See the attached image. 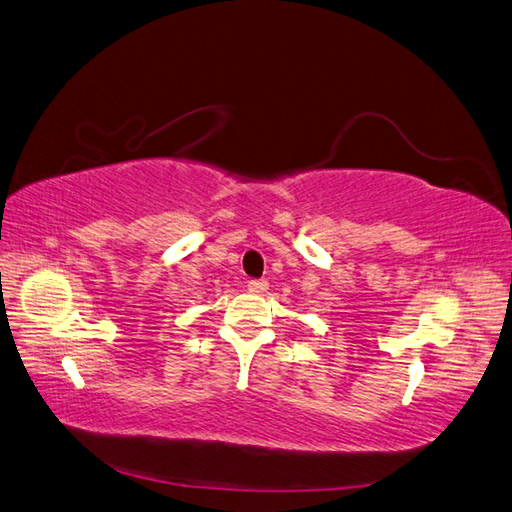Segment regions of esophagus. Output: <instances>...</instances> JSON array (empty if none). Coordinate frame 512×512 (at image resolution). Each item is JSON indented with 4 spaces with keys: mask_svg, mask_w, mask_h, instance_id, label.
<instances>
[{
    "mask_svg": "<svg viewBox=\"0 0 512 512\" xmlns=\"http://www.w3.org/2000/svg\"><path fill=\"white\" fill-rule=\"evenodd\" d=\"M246 287H248V291H253V294H261V291L268 289V281L266 279H251Z\"/></svg>",
    "mask_w": 512,
    "mask_h": 512,
    "instance_id": "34e87169",
    "label": "esophagus"
}]
</instances>
